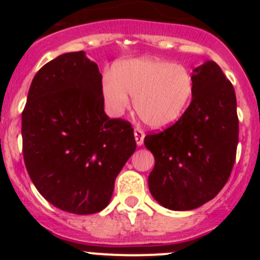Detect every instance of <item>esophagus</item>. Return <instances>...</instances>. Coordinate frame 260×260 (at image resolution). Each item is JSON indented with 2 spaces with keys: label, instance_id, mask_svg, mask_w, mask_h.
<instances>
[{
  "label": "esophagus",
  "instance_id": "34e87169",
  "mask_svg": "<svg viewBox=\"0 0 260 260\" xmlns=\"http://www.w3.org/2000/svg\"><path fill=\"white\" fill-rule=\"evenodd\" d=\"M135 138H136V143H137L138 146H142L143 145V141H145V132L141 129H138V128H136L135 129Z\"/></svg>",
  "mask_w": 260,
  "mask_h": 260
}]
</instances>
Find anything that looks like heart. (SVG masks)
I'll list each match as a JSON object with an SVG mask.
<instances>
[{"mask_svg":"<svg viewBox=\"0 0 260 260\" xmlns=\"http://www.w3.org/2000/svg\"><path fill=\"white\" fill-rule=\"evenodd\" d=\"M195 81L190 70L169 60L133 59L118 64L104 77L102 93L109 113L120 115L131 107V95L141 119L154 129L180 119L192 98Z\"/></svg>","mask_w":260,"mask_h":260,"instance_id":"b5f03b06","label":"heart"}]
</instances>
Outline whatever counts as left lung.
Wrapping results in <instances>:
<instances>
[{
  "mask_svg": "<svg viewBox=\"0 0 260 260\" xmlns=\"http://www.w3.org/2000/svg\"><path fill=\"white\" fill-rule=\"evenodd\" d=\"M192 99L175 124L145 137L154 156L148 187L175 211L193 210L214 199L232 174L239 138L234 86L215 61L193 69Z\"/></svg>",
  "mask_w": 260,
  "mask_h": 260,
  "instance_id": "obj_1",
  "label": "left lung"
}]
</instances>
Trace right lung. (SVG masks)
I'll return each mask as SVG.
<instances>
[{
    "label": "right lung",
    "instance_id": "obj_1",
    "mask_svg": "<svg viewBox=\"0 0 260 260\" xmlns=\"http://www.w3.org/2000/svg\"><path fill=\"white\" fill-rule=\"evenodd\" d=\"M21 133L35 187L55 208L78 215L107 208L136 151L131 123L104 112L102 74L84 51L60 55L36 73Z\"/></svg>",
    "mask_w": 260,
    "mask_h": 260
}]
</instances>
